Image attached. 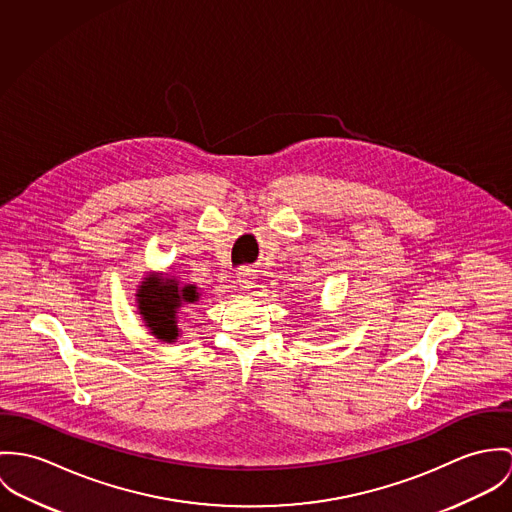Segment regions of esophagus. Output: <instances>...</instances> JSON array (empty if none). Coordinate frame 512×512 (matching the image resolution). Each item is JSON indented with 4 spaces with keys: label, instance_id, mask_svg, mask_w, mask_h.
I'll use <instances>...</instances> for the list:
<instances>
[{
    "label": "esophagus",
    "instance_id": "34e87169",
    "mask_svg": "<svg viewBox=\"0 0 512 512\" xmlns=\"http://www.w3.org/2000/svg\"><path fill=\"white\" fill-rule=\"evenodd\" d=\"M253 279H255L253 269H249V267H241V269H239V273H237V283H239V286H241L243 290L253 288Z\"/></svg>",
    "mask_w": 512,
    "mask_h": 512
}]
</instances>
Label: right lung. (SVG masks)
Returning a JSON list of instances; mask_svg holds the SVG:
<instances>
[{"label":"right lung","mask_w":512,"mask_h":512,"mask_svg":"<svg viewBox=\"0 0 512 512\" xmlns=\"http://www.w3.org/2000/svg\"><path fill=\"white\" fill-rule=\"evenodd\" d=\"M137 308L143 316L145 326L157 340H178V310L186 304H194L200 300V292L196 284H180L178 279H163L157 273L147 275L137 288Z\"/></svg>","instance_id":"1"}]
</instances>
